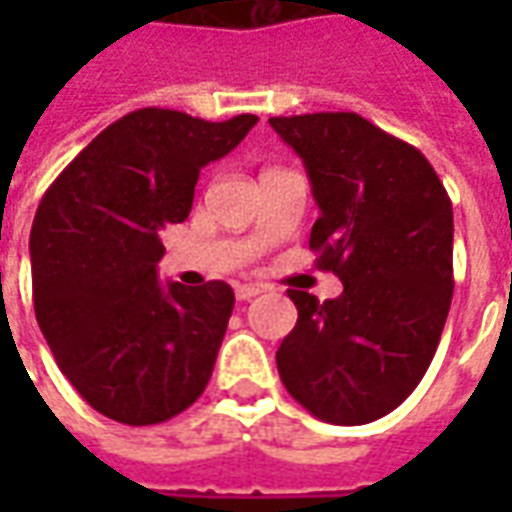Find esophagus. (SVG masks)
I'll return each mask as SVG.
<instances>
[{"mask_svg": "<svg viewBox=\"0 0 512 512\" xmlns=\"http://www.w3.org/2000/svg\"><path fill=\"white\" fill-rule=\"evenodd\" d=\"M260 293H266V288H263V285H238V288H235V299L252 301L255 296H260Z\"/></svg>", "mask_w": 512, "mask_h": 512, "instance_id": "esophagus-1", "label": "esophagus"}]
</instances>
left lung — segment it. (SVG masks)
Returning a JSON list of instances; mask_svg holds the SVG:
<instances>
[{"label":"left lung","mask_w":512,"mask_h":512,"mask_svg":"<svg viewBox=\"0 0 512 512\" xmlns=\"http://www.w3.org/2000/svg\"><path fill=\"white\" fill-rule=\"evenodd\" d=\"M321 208L310 249L337 299L288 290L299 310L279 378L312 417L365 425L425 376L452 301V202L417 147L354 112L271 117Z\"/></svg>","instance_id":"1"}]
</instances>
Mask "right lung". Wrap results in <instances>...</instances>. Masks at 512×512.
Listing matches in <instances>:
<instances>
[{
  "label": "right lung",
  "mask_w": 512,
  "mask_h": 512,
  "mask_svg": "<svg viewBox=\"0 0 512 512\" xmlns=\"http://www.w3.org/2000/svg\"><path fill=\"white\" fill-rule=\"evenodd\" d=\"M257 123L136 109L49 186L32 222L35 318L73 389L123 425L167 422L211 381L233 288L158 282L161 233L186 222L200 169Z\"/></svg>",
  "instance_id": "add662e5"
}]
</instances>
